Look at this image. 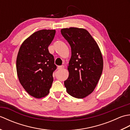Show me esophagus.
Listing matches in <instances>:
<instances>
[{
	"label": "esophagus",
	"mask_w": 130,
	"mask_h": 130,
	"mask_svg": "<svg viewBox=\"0 0 130 130\" xmlns=\"http://www.w3.org/2000/svg\"><path fill=\"white\" fill-rule=\"evenodd\" d=\"M64 68V66L63 65H61V66H59V67H57V69L59 70H61V69H62Z\"/></svg>",
	"instance_id": "1"
}]
</instances>
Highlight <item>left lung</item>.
Segmentation results:
<instances>
[{
    "label": "left lung",
    "mask_w": 130,
    "mask_h": 130,
    "mask_svg": "<svg viewBox=\"0 0 130 130\" xmlns=\"http://www.w3.org/2000/svg\"><path fill=\"white\" fill-rule=\"evenodd\" d=\"M61 33L71 50L68 67L69 75L65 87L73 97L84 98L93 92L101 78L103 68L102 53L86 29L70 27L61 29Z\"/></svg>",
    "instance_id": "1"
}]
</instances>
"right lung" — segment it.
<instances>
[{
	"instance_id": "add662e5",
	"label": "right lung",
	"mask_w": 130,
	"mask_h": 130,
	"mask_svg": "<svg viewBox=\"0 0 130 130\" xmlns=\"http://www.w3.org/2000/svg\"><path fill=\"white\" fill-rule=\"evenodd\" d=\"M56 31L42 29L34 33L22 44L16 61L19 82L29 95L36 98L48 94L56 69L54 57L48 47Z\"/></svg>"
}]
</instances>
